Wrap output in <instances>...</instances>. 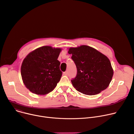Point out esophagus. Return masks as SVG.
I'll list each match as a JSON object with an SVG mask.
<instances>
[{"label": "esophagus", "instance_id": "34e87169", "mask_svg": "<svg viewBox=\"0 0 134 134\" xmlns=\"http://www.w3.org/2000/svg\"><path fill=\"white\" fill-rule=\"evenodd\" d=\"M64 75H66V76H67L68 75V72L66 71H65V72H64Z\"/></svg>", "mask_w": 134, "mask_h": 134}]
</instances>
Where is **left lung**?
<instances>
[{"label":"left lung","mask_w":134,"mask_h":134,"mask_svg":"<svg viewBox=\"0 0 134 134\" xmlns=\"http://www.w3.org/2000/svg\"><path fill=\"white\" fill-rule=\"evenodd\" d=\"M68 54L77 68V75L71 80L76 90L87 95H95L106 89L113 69L109 59L96 49L86 45L70 48Z\"/></svg>","instance_id":"1"}]
</instances>
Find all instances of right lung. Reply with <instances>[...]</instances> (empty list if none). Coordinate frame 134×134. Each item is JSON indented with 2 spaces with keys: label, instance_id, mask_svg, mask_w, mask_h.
Returning a JSON list of instances; mask_svg holds the SVG:
<instances>
[{
  "label": "right lung",
  "instance_id": "obj_1",
  "mask_svg": "<svg viewBox=\"0 0 134 134\" xmlns=\"http://www.w3.org/2000/svg\"><path fill=\"white\" fill-rule=\"evenodd\" d=\"M60 48L43 46L29 53L23 60L21 75L24 83L32 93L45 95L52 92L62 76L57 60Z\"/></svg>",
  "mask_w": 134,
  "mask_h": 134
}]
</instances>
